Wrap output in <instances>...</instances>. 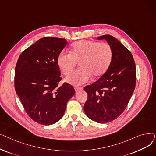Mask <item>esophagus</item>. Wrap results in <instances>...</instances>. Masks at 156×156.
I'll list each match as a JSON object with an SVG mask.
<instances>
[{
  "mask_svg": "<svg viewBox=\"0 0 156 156\" xmlns=\"http://www.w3.org/2000/svg\"><path fill=\"white\" fill-rule=\"evenodd\" d=\"M75 92H78L81 90H83V87H75Z\"/></svg>",
  "mask_w": 156,
  "mask_h": 156,
  "instance_id": "esophagus-1",
  "label": "esophagus"
}]
</instances>
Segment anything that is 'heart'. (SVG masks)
I'll use <instances>...</instances> for the list:
<instances>
[{"label": "heart", "instance_id": "1", "mask_svg": "<svg viewBox=\"0 0 156 156\" xmlns=\"http://www.w3.org/2000/svg\"><path fill=\"white\" fill-rule=\"evenodd\" d=\"M113 51L108 43L83 40L72 44L69 52H61L57 62L65 75H69L79 62L80 69L66 78L68 83L80 86L92 76L99 78L107 72L112 61Z\"/></svg>", "mask_w": 156, "mask_h": 156}]
</instances>
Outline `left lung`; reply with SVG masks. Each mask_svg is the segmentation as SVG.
<instances>
[{"label": "left lung", "mask_w": 156, "mask_h": 156, "mask_svg": "<svg viewBox=\"0 0 156 156\" xmlns=\"http://www.w3.org/2000/svg\"><path fill=\"white\" fill-rule=\"evenodd\" d=\"M113 57L108 70L99 80L84 88L88 99L84 105L86 115L99 123L116 119L126 108L136 84V67L132 54L116 38L105 35Z\"/></svg>", "instance_id": "1"}]
</instances>
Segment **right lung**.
I'll return each instance as SVG.
<instances>
[{"mask_svg": "<svg viewBox=\"0 0 156 156\" xmlns=\"http://www.w3.org/2000/svg\"><path fill=\"white\" fill-rule=\"evenodd\" d=\"M68 42L66 39L44 37L25 49L15 68L14 87L28 115L44 125L55 123L64 115L75 91L61 80L57 59Z\"/></svg>", "mask_w": 156, "mask_h": 156, "instance_id": "add662e5", "label": "right lung"}]
</instances>
